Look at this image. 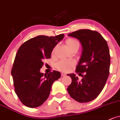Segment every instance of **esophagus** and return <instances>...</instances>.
Masks as SVG:
<instances>
[{"mask_svg":"<svg viewBox=\"0 0 120 120\" xmlns=\"http://www.w3.org/2000/svg\"><path fill=\"white\" fill-rule=\"evenodd\" d=\"M61 75H62V76H63V77H64V76H66V74L65 73H62V74H61Z\"/></svg>","mask_w":120,"mask_h":120,"instance_id":"1","label":"esophagus"}]
</instances>
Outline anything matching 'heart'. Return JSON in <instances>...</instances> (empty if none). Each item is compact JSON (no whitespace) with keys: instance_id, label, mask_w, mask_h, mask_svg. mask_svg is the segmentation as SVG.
<instances>
[{"instance_id":"b5f03b06","label":"heart","mask_w":120,"mask_h":120,"mask_svg":"<svg viewBox=\"0 0 120 120\" xmlns=\"http://www.w3.org/2000/svg\"><path fill=\"white\" fill-rule=\"evenodd\" d=\"M66 45L69 50H71L72 49L76 46H79V43L77 40L73 38H68L66 40ZM74 62L72 60H62L58 62L56 64V69L62 71H69L71 68L73 66Z\"/></svg>"}]
</instances>
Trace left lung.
<instances>
[{
  "label": "left lung",
  "mask_w": 120,
  "mask_h": 120,
  "mask_svg": "<svg viewBox=\"0 0 120 120\" xmlns=\"http://www.w3.org/2000/svg\"><path fill=\"white\" fill-rule=\"evenodd\" d=\"M68 36L77 38L82 46V55L74 74H68L71 83L67 88L70 96L79 102L96 98L105 85L109 74L110 56L106 41L99 33L88 29L79 30ZM85 73L84 75L82 73Z\"/></svg>",
  "instance_id": "obj_1"
}]
</instances>
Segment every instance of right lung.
Instances as JSON below:
<instances>
[{
  "label": "right lung",
  "instance_id": "1",
  "mask_svg": "<svg viewBox=\"0 0 120 120\" xmlns=\"http://www.w3.org/2000/svg\"><path fill=\"white\" fill-rule=\"evenodd\" d=\"M64 34L55 37L39 35L23 43L15 56L11 75L15 93L25 106L34 108L42 105L49 96L51 86L60 77V71L40 72L43 60L51 58L55 46Z\"/></svg>",
  "mask_w": 120,
  "mask_h": 120
}]
</instances>
